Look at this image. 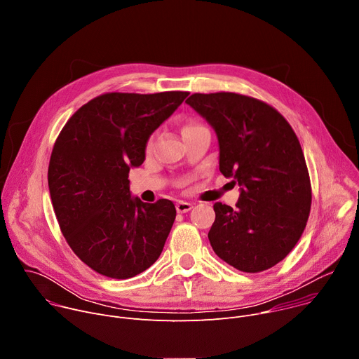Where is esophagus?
I'll return each instance as SVG.
<instances>
[{"mask_svg": "<svg viewBox=\"0 0 359 359\" xmlns=\"http://www.w3.org/2000/svg\"><path fill=\"white\" fill-rule=\"evenodd\" d=\"M191 209H193V204H191V203H187V201H183V200H180V201L176 203V210H177V213H187V212H190Z\"/></svg>", "mask_w": 359, "mask_h": 359, "instance_id": "obj_1", "label": "esophagus"}]
</instances>
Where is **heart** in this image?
I'll list each match as a JSON object with an SVG mask.
<instances>
[{"instance_id": "b5f03b06", "label": "heart", "mask_w": 359, "mask_h": 359, "mask_svg": "<svg viewBox=\"0 0 359 359\" xmlns=\"http://www.w3.org/2000/svg\"><path fill=\"white\" fill-rule=\"evenodd\" d=\"M200 125H196V123H186L184 126H183V129H182V132L183 133H186V132H189V130H193V129H196V128H198Z\"/></svg>"}]
</instances>
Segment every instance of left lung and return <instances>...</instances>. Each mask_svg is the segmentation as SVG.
<instances>
[{
	"label": "left lung",
	"mask_w": 359,
	"mask_h": 359,
	"mask_svg": "<svg viewBox=\"0 0 359 359\" xmlns=\"http://www.w3.org/2000/svg\"><path fill=\"white\" fill-rule=\"evenodd\" d=\"M186 104L215 129L219 169L240 186L234 209L213 206L215 252L244 273L276 266L298 243L311 209L310 176L292 128L270 105L238 93H194Z\"/></svg>",
	"instance_id": "8db88e82"
}]
</instances>
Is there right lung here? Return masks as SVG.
<instances>
[{
	"label": "right lung",
	"instance_id": "obj_1",
	"mask_svg": "<svg viewBox=\"0 0 359 359\" xmlns=\"http://www.w3.org/2000/svg\"><path fill=\"white\" fill-rule=\"evenodd\" d=\"M189 92L105 93L79 108L60 133L48 168L50 200L64 237L96 273L125 280L155 263L176 219L175 204L143 203L129 170Z\"/></svg>",
	"mask_w": 359,
	"mask_h": 359
}]
</instances>
